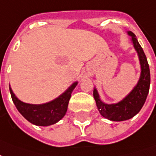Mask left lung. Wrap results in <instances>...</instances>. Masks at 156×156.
Returning a JSON list of instances; mask_svg holds the SVG:
<instances>
[{"label": "left lung", "instance_id": "left-lung-1", "mask_svg": "<svg viewBox=\"0 0 156 156\" xmlns=\"http://www.w3.org/2000/svg\"><path fill=\"white\" fill-rule=\"evenodd\" d=\"M128 34L131 36V40L135 49L138 53L141 66V74L138 84L126 98L117 104H105L100 100L97 90L95 89L93 91V95L96 102V106L98 108L100 113L105 118L113 121L129 120L139 113L141 110L142 106L145 104L150 90L151 73L146 56L142 47L139 44L135 34L131 31H129Z\"/></svg>", "mask_w": 156, "mask_h": 156}]
</instances>
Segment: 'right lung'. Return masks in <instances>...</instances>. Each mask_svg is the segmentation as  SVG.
Here are the masks:
<instances>
[{"mask_svg": "<svg viewBox=\"0 0 156 156\" xmlns=\"http://www.w3.org/2000/svg\"><path fill=\"white\" fill-rule=\"evenodd\" d=\"M75 82L58 98L52 101L42 105H30L20 101L10 87L11 99L16 107L28 121L36 126H47L56 123L63 118L67 111L68 103L71 96V92L76 86Z\"/></svg>", "mask_w": 156, "mask_h": 156, "instance_id": "add662e5", "label": "right lung"}]
</instances>
